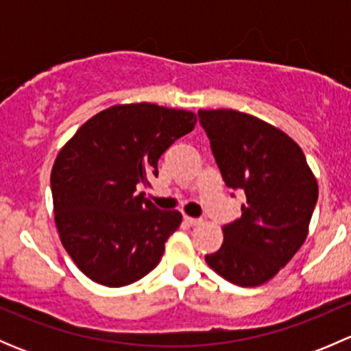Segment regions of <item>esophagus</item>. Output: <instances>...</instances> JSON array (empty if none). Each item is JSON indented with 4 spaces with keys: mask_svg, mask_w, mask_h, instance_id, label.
<instances>
[{
    "mask_svg": "<svg viewBox=\"0 0 351 351\" xmlns=\"http://www.w3.org/2000/svg\"><path fill=\"white\" fill-rule=\"evenodd\" d=\"M183 221H185V224L186 226H190V228H193V226H198L200 224V219H195V217H189V215H185V219H183Z\"/></svg>",
    "mask_w": 351,
    "mask_h": 351,
    "instance_id": "esophagus-1",
    "label": "esophagus"
}]
</instances>
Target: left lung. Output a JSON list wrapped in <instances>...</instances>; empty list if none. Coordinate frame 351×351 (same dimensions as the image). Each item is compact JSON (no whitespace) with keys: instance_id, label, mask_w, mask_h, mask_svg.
I'll return each mask as SVG.
<instances>
[{"instance_id":"8db88e82","label":"left lung","mask_w":351,"mask_h":351,"mask_svg":"<svg viewBox=\"0 0 351 351\" xmlns=\"http://www.w3.org/2000/svg\"><path fill=\"white\" fill-rule=\"evenodd\" d=\"M229 189L243 190L241 217L222 228L224 243L208 267L231 284L258 287L300 250L317 202V180L284 130L236 110H198Z\"/></svg>"}]
</instances>
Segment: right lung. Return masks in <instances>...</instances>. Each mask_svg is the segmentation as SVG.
I'll use <instances>...</instances> for the list:
<instances>
[{
  "label": "right lung",
  "mask_w": 351,
  "mask_h": 351,
  "mask_svg": "<svg viewBox=\"0 0 351 351\" xmlns=\"http://www.w3.org/2000/svg\"><path fill=\"white\" fill-rule=\"evenodd\" d=\"M195 123L189 110L113 105L61 147L51 173L56 228L88 278L123 287L159 263L182 214L156 208L137 186L149 185L161 154Z\"/></svg>",
  "instance_id": "obj_1"
}]
</instances>
